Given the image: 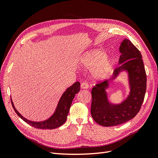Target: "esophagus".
Listing matches in <instances>:
<instances>
[{
    "label": "esophagus",
    "instance_id": "1",
    "mask_svg": "<svg viewBox=\"0 0 158 158\" xmlns=\"http://www.w3.org/2000/svg\"><path fill=\"white\" fill-rule=\"evenodd\" d=\"M81 88L83 89H88L89 88V84L86 82H84L81 84Z\"/></svg>",
    "mask_w": 158,
    "mask_h": 158
}]
</instances>
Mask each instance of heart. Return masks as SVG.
<instances>
[{
    "label": "heart",
    "instance_id": "heart-1",
    "mask_svg": "<svg viewBox=\"0 0 158 158\" xmlns=\"http://www.w3.org/2000/svg\"><path fill=\"white\" fill-rule=\"evenodd\" d=\"M82 65L88 69L94 68L93 74L95 78L103 79L107 77L112 69L113 60L106 56V53L100 50H92L82 57Z\"/></svg>",
    "mask_w": 158,
    "mask_h": 158
}]
</instances>
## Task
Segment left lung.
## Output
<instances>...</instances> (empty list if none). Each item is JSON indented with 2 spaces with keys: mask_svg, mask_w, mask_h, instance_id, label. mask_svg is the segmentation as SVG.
Segmentation results:
<instances>
[{
  "mask_svg": "<svg viewBox=\"0 0 158 158\" xmlns=\"http://www.w3.org/2000/svg\"><path fill=\"white\" fill-rule=\"evenodd\" d=\"M119 51L120 64L110 79L113 80L123 70H127L131 87L130 95L121 104L110 103L106 89L109 81L97 84L92 90L91 114L94 120L104 127L116 126L135 117L140 110L146 90V74L142 55L132 42L125 39Z\"/></svg>",
  "mask_w": 158,
  "mask_h": 158,
  "instance_id": "1",
  "label": "left lung"
}]
</instances>
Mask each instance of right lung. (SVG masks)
<instances>
[{
	"label": "right lung",
	"instance_id": "right-lung-1",
	"mask_svg": "<svg viewBox=\"0 0 158 158\" xmlns=\"http://www.w3.org/2000/svg\"><path fill=\"white\" fill-rule=\"evenodd\" d=\"M80 84L79 82H75L70 87L67 88V89L65 91L64 93L60 98L54 114L49 119L42 122H33L27 120V119L23 117L21 114H20V113L14 107L12 99L11 103L14 110L15 111L18 115L23 121L29 124L30 125L36 128L40 129H54L63 125L66 122L72 102H73L75 94L80 92Z\"/></svg>",
	"mask_w": 158,
	"mask_h": 158
}]
</instances>
